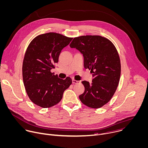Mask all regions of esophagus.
<instances>
[{"mask_svg": "<svg viewBox=\"0 0 148 148\" xmlns=\"http://www.w3.org/2000/svg\"><path fill=\"white\" fill-rule=\"evenodd\" d=\"M73 84H79L80 81L75 80V79H73Z\"/></svg>", "mask_w": 148, "mask_h": 148, "instance_id": "esophagus-1", "label": "esophagus"}]
</instances>
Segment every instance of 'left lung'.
I'll list each match as a JSON object with an SVG mask.
<instances>
[{
	"label": "left lung",
	"mask_w": 148,
	"mask_h": 148,
	"mask_svg": "<svg viewBox=\"0 0 148 148\" xmlns=\"http://www.w3.org/2000/svg\"><path fill=\"white\" fill-rule=\"evenodd\" d=\"M70 46L83 55L84 67L93 77L91 84L82 81L85 91L79 96L81 102L93 109L103 106L112 99L120 78V59L115 46L99 35H84L74 38Z\"/></svg>",
	"instance_id": "left-lung-1"
}]
</instances>
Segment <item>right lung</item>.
Instances as JSON below:
<instances>
[{
    "label": "right lung",
    "mask_w": 148,
    "mask_h": 148,
    "mask_svg": "<svg viewBox=\"0 0 148 148\" xmlns=\"http://www.w3.org/2000/svg\"><path fill=\"white\" fill-rule=\"evenodd\" d=\"M72 39L49 32L38 35L29 44L23 62V79L29 99L37 106L48 108L56 105L72 84L70 77L63 79L51 71L62 50Z\"/></svg>",
    "instance_id": "obj_1"
}]
</instances>
